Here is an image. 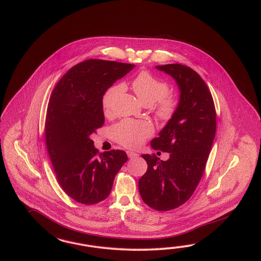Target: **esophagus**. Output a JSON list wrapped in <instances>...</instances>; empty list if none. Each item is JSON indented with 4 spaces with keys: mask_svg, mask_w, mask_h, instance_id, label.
I'll list each match as a JSON object with an SVG mask.
<instances>
[{
    "mask_svg": "<svg viewBox=\"0 0 261 261\" xmlns=\"http://www.w3.org/2000/svg\"><path fill=\"white\" fill-rule=\"evenodd\" d=\"M126 153H127L128 159H135V158L138 156V154H137L136 152H135V151H126Z\"/></svg>",
    "mask_w": 261,
    "mask_h": 261,
    "instance_id": "esophagus-1",
    "label": "esophagus"
}]
</instances>
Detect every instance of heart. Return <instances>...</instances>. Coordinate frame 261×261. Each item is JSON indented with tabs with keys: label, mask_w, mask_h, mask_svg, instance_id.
Here are the masks:
<instances>
[{
	"label": "heart",
	"mask_w": 261,
	"mask_h": 261,
	"mask_svg": "<svg viewBox=\"0 0 261 261\" xmlns=\"http://www.w3.org/2000/svg\"><path fill=\"white\" fill-rule=\"evenodd\" d=\"M132 86L144 105H152L159 101L156 113L163 120L171 117L177 109V100L173 96L166 95L169 91L168 84L149 72L139 73L134 79ZM123 89L122 84H115L103 94L101 103L106 112L112 110L114 101ZM111 134L114 139L123 146L136 148L152 134V127L145 121L123 120L112 127Z\"/></svg>",
	"instance_id": "1"
}]
</instances>
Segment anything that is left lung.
<instances>
[{
  "label": "left lung",
  "instance_id": "obj_1",
  "mask_svg": "<svg viewBox=\"0 0 261 261\" xmlns=\"http://www.w3.org/2000/svg\"><path fill=\"white\" fill-rule=\"evenodd\" d=\"M155 68L176 81L179 99L159 137L151 141L153 150L169 152L170 158L163 161L142 154L148 169L138 188L146 204L166 211L188 201L199 184L215 137L216 112L207 85L191 68L177 63Z\"/></svg>",
  "mask_w": 261,
  "mask_h": 261
}]
</instances>
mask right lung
<instances>
[{
	"mask_svg": "<svg viewBox=\"0 0 261 261\" xmlns=\"http://www.w3.org/2000/svg\"><path fill=\"white\" fill-rule=\"evenodd\" d=\"M135 67L88 59L71 68L51 92L45 123L47 150L59 185L76 202L103 201L127 160L120 150L98 153L90 136L105 123L103 94Z\"/></svg>",
	"mask_w": 261,
	"mask_h": 261,
	"instance_id": "add662e5",
	"label": "right lung"
}]
</instances>
